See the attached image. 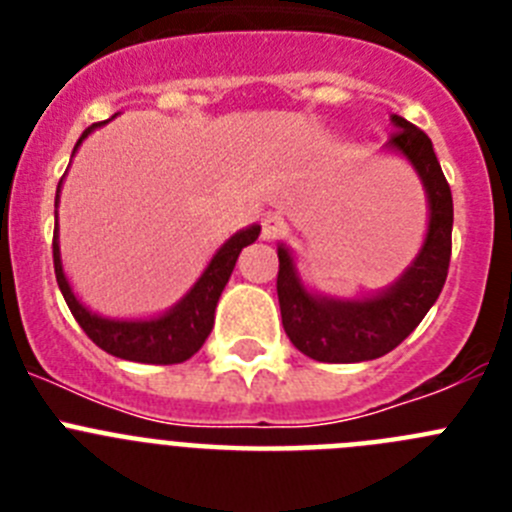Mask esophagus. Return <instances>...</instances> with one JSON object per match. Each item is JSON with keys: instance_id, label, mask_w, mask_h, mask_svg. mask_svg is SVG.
<instances>
[{"instance_id": "esophagus-1", "label": "esophagus", "mask_w": 512, "mask_h": 512, "mask_svg": "<svg viewBox=\"0 0 512 512\" xmlns=\"http://www.w3.org/2000/svg\"><path fill=\"white\" fill-rule=\"evenodd\" d=\"M284 230H287V220L279 212H269V215L261 217V238L264 241H274Z\"/></svg>"}]
</instances>
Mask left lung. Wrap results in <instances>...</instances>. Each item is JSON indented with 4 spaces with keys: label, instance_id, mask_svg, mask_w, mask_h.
I'll return each instance as SVG.
<instances>
[{
    "label": "left lung",
    "instance_id": "left-lung-1",
    "mask_svg": "<svg viewBox=\"0 0 512 512\" xmlns=\"http://www.w3.org/2000/svg\"><path fill=\"white\" fill-rule=\"evenodd\" d=\"M397 133L384 151L397 153L418 174L428 200V230L413 264L390 287L361 297H330L307 287L295 253L279 243L277 295L282 325L297 351L325 364H356L379 359L418 328L441 295L451 259L454 200L431 138L405 117L392 115Z\"/></svg>",
    "mask_w": 512,
    "mask_h": 512
}]
</instances>
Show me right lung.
<instances>
[{
  "label": "right lung",
  "mask_w": 512,
  "mask_h": 512,
  "mask_svg": "<svg viewBox=\"0 0 512 512\" xmlns=\"http://www.w3.org/2000/svg\"><path fill=\"white\" fill-rule=\"evenodd\" d=\"M110 122V120H107ZM97 122L92 128L81 133L76 140L74 153L97 128L107 125ZM71 153V156H74ZM61 184L56 189V230H53V266H56V279L61 287V295L74 312L76 323L84 328L89 338L97 343L102 351L125 361H138V364H182L189 356H194L202 348V343L210 336L215 325V307L225 284L235 269V261L246 246H251L261 233V225L253 223L248 228L238 230L217 248L210 264L200 274V279L189 287L182 300L171 305L169 310L153 318H104L99 312L89 310L84 302L76 297L61 261V243H58V202H61Z\"/></svg>",
  "instance_id": "right-lung-1"
}]
</instances>
